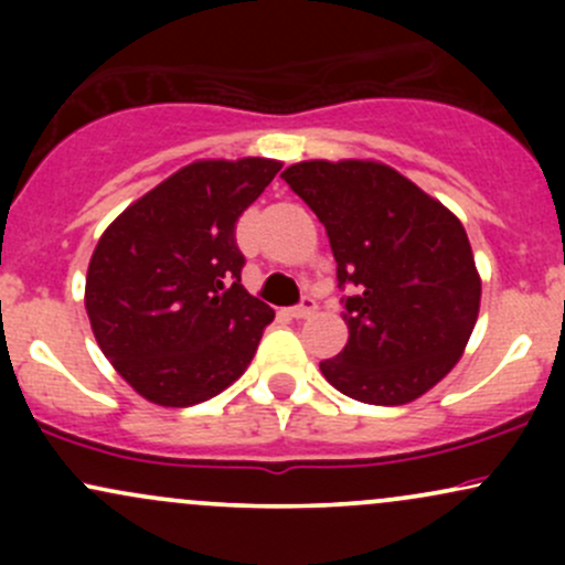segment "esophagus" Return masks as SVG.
<instances>
[{"label": "esophagus", "instance_id": "1", "mask_svg": "<svg viewBox=\"0 0 565 565\" xmlns=\"http://www.w3.org/2000/svg\"><path fill=\"white\" fill-rule=\"evenodd\" d=\"M316 308H319V305H316L313 297H302V302L295 305V308H289L287 313L291 319H308V316L316 313Z\"/></svg>", "mask_w": 565, "mask_h": 565}]
</instances>
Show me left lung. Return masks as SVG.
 Segmentation results:
<instances>
[{
    "instance_id": "left-lung-1",
    "label": "left lung",
    "mask_w": 565,
    "mask_h": 565,
    "mask_svg": "<svg viewBox=\"0 0 565 565\" xmlns=\"http://www.w3.org/2000/svg\"><path fill=\"white\" fill-rule=\"evenodd\" d=\"M327 228L348 345L321 374L361 404L401 406L462 359L481 308L468 233L438 199L374 159L297 161L281 172Z\"/></svg>"
}]
</instances>
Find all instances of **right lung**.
<instances>
[{
    "label": "right lung",
    "instance_id": "1",
    "mask_svg": "<svg viewBox=\"0 0 565 565\" xmlns=\"http://www.w3.org/2000/svg\"><path fill=\"white\" fill-rule=\"evenodd\" d=\"M281 161L199 159L103 231L84 308L103 355L157 406L215 398L255 359L274 308L242 287L236 220Z\"/></svg>",
    "mask_w": 565,
    "mask_h": 565
}]
</instances>
